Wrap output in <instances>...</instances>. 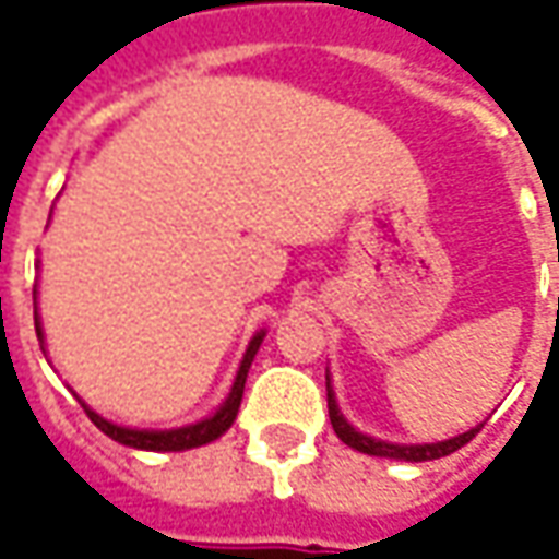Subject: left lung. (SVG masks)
I'll return each instance as SVG.
<instances>
[{
  "label": "left lung",
  "instance_id": "left-lung-1",
  "mask_svg": "<svg viewBox=\"0 0 559 559\" xmlns=\"http://www.w3.org/2000/svg\"><path fill=\"white\" fill-rule=\"evenodd\" d=\"M326 404H330V423H333L335 436L345 441L348 448H355L360 454H373V457H395V461H436V457H448V454H454L457 448H463L466 441L476 439V432L483 429V426H476V429H469V432H463L457 439H448L439 441V444H389V441H376L370 436H364V432H357L348 426V419L338 414V407H335V397L333 389H330V382H326Z\"/></svg>",
  "mask_w": 559,
  "mask_h": 559
}]
</instances>
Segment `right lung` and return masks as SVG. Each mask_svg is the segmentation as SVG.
Instances as JSON below:
<instances>
[{
    "label": "right lung",
    "instance_id": "add662e5",
    "mask_svg": "<svg viewBox=\"0 0 559 559\" xmlns=\"http://www.w3.org/2000/svg\"><path fill=\"white\" fill-rule=\"evenodd\" d=\"M36 335H43L39 330V317H36ZM261 338L264 333H258L251 338V345H248L246 357H242V367H239V373H236V382H233V392L226 397L224 404H221V411L214 414V417L202 419V423H195V426H183V429H170V432H148V429H123V426H115V423H108L105 417H98L96 411H90L86 404H83V411H86V417L96 423L98 429L108 436V439L120 441V444H127V448H142V451H186V448H199V444H207V441L221 439L226 429L233 426V419L239 414V404H242V392H246V376L248 367H251V360L258 355V348H261Z\"/></svg>",
    "mask_w": 559,
    "mask_h": 559
}]
</instances>
